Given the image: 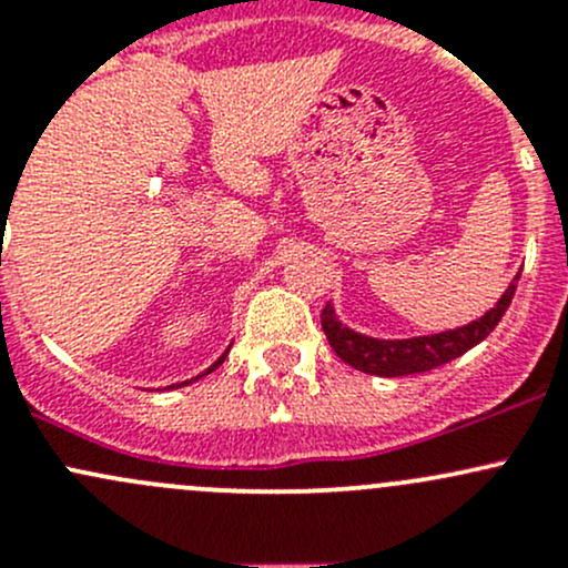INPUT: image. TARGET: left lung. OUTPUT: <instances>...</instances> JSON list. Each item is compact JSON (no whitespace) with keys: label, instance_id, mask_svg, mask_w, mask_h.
<instances>
[{"label":"left lung","instance_id":"obj_1","mask_svg":"<svg viewBox=\"0 0 568 568\" xmlns=\"http://www.w3.org/2000/svg\"><path fill=\"white\" fill-rule=\"evenodd\" d=\"M514 288H517L514 283L508 285V291L497 302L495 311L486 313L480 321H473V324L462 326V329L443 332V335L415 337V341H374V337L357 335L348 326H341L332 307L321 313V326H324V335L329 341L332 352L343 363L352 365L354 371H363V374L371 376H412L439 368V365L450 363V359L462 357L469 348L478 346L500 324V318L506 316Z\"/></svg>","mask_w":568,"mask_h":568}]
</instances>
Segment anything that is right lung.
Returning a JSON list of instances; mask_svg holds the SVG:
<instances>
[{
	"label": "right lung",
	"instance_id": "right-lung-1",
	"mask_svg": "<svg viewBox=\"0 0 568 568\" xmlns=\"http://www.w3.org/2000/svg\"><path fill=\"white\" fill-rule=\"evenodd\" d=\"M222 359H225V357H222ZM222 359H220V363H214V365H211V368L205 371V374H211V371H214V368H220V365H222Z\"/></svg>",
	"mask_w": 568,
	"mask_h": 568
}]
</instances>
